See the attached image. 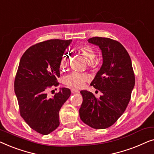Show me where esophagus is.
<instances>
[{"label": "esophagus", "mask_w": 154, "mask_h": 154, "mask_svg": "<svg viewBox=\"0 0 154 154\" xmlns=\"http://www.w3.org/2000/svg\"><path fill=\"white\" fill-rule=\"evenodd\" d=\"M71 92H72L73 94H75V93H79V90H75V89H71Z\"/></svg>", "instance_id": "34e87169"}]
</instances>
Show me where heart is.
<instances>
[{"label":"heart","instance_id":"b5f03b06","mask_svg":"<svg viewBox=\"0 0 154 154\" xmlns=\"http://www.w3.org/2000/svg\"><path fill=\"white\" fill-rule=\"evenodd\" d=\"M78 50L84 56L86 61L88 62V65L90 67L95 66L96 62L94 61L96 57V52L94 48L90 45H84L79 46ZM69 56L67 54L63 55L60 62V68L62 70H65L68 66ZM89 80V76L86 73H80L77 72H72L66 75L64 79V83L69 87H72L76 89L83 88L84 83Z\"/></svg>","mask_w":154,"mask_h":154}]
</instances>
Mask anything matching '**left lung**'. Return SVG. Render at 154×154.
<instances>
[{"label": "left lung", "instance_id": "obj_1", "mask_svg": "<svg viewBox=\"0 0 154 154\" xmlns=\"http://www.w3.org/2000/svg\"><path fill=\"white\" fill-rule=\"evenodd\" d=\"M89 43L102 50L103 64L90 85L103 94L81 90L83 103L79 109L84 123L94 129L114 124L127 108L135 83L130 57L121 43L109 38L92 37Z\"/></svg>", "mask_w": 154, "mask_h": 154}]
</instances>
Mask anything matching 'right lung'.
Returning <instances> with one entry per match:
<instances>
[{"mask_svg": "<svg viewBox=\"0 0 154 154\" xmlns=\"http://www.w3.org/2000/svg\"><path fill=\"white\" fill-rule=\"evenodd\" d=\"M71 43V40L51 39L31 46L23 54L17 71L14 86L21 116L43 135L57 128L59 112L71 95L66 88L51 98L47 94L52 86L59 85L61 60Z\"/></svg>", "mask_w": 154, "mask_h": 154, "instance_id": "add662e5", "label": "right lung"}]
</instances>
